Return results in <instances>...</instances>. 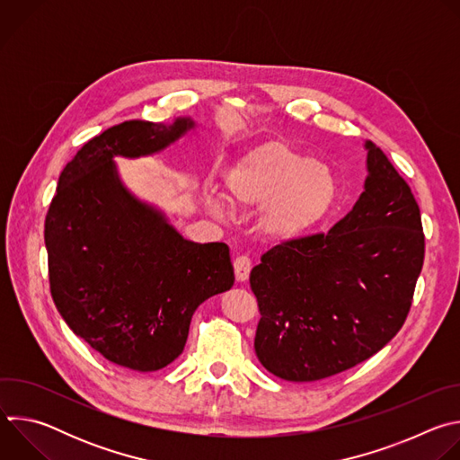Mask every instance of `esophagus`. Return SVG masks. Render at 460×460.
Wrapping results in <instances>:
<instances>
[{"label":"esophagus","instance_id":"34e87169","mask_svg":"<svg viewBox=\"0 0 460 460\" xmlns=\"http://www.w3.org/2000/svg\"><path fill=\"white\" fill-rule=\"evenodd\" d=\"M233 268H234V277L238 282H245L249 279V273H251V260L249 256L242 254V256H236L234 261H233Z\"/></svg>","mask_w":460,"mask_h":460}]
</instances>
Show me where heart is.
Returning a JSON list of instances; mask_svg holds the SVG:
<instances>
[{"mask_svg":"<svg viewBox=\"0 0 460 460\" xmlns=\"http://www.w3.org/2000/svg\"><path fill=\"white\" fill-rule=\"evenodd\" d=\"M231 202L242 209H264L260 231L273 242L304 238L332 211L339 199L335 171L300 153L288 142L273 140L242 155L226 174ZM208 206L222 213L220 196L209 194Z\"/></svg>","mask_w":460,"mask_h":460,"instance_id":"b5f03b06","label":"heart"}]
</instances>
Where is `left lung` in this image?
<instances>
[{
	"label": "left lung",
	"instance_id": "left-lung-1",
	"mask_svg": "<svg viewBox=\"0 0 460 460\" xmlns=\"http://www.w3.org/2000/svg\"><path fill=\"white\" fill-rule=\"evenodd\" d=\"M353 209L330 233L273 247L249 284L260 309L258 360L291 382L342 373L380 351L410 313L424 264L420 209L373 142Z\"/></svg>",
	"mask_w": 460,
	"mask_h": 460
}]
</instances>
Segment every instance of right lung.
<instances>
[{
    "instance_id": "right-lung-1",
    "label": "right lung",
    "mask_w": 460,
    "mask_h": 460,
    "mask_svg": "<svg viewBox=\"0 0 460 460\" xmlns=\"http://www.w3.org/2000/svg\"><path fill=\"white\" fill-rule=\"evenodd\" d=\"M190 128L185 116L103 130L61 171L45 218L59 314L93 349L135 371H158L178 358L196 307L234 284L229 247L185 240L123 185L114 164L116 156L156 155Z\"/></svg>"
}]
</instances>
